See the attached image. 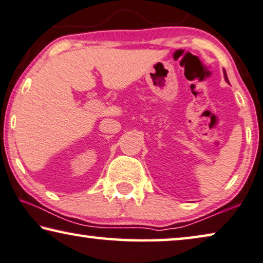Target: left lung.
I'll return each instance as SVG.
<instances>
[{
  "label": "left lung",
  "mask_w": 263,
  "mask_h": 263,
  "mask_svg": "<svg viewBox=\"0 0 263 263\" xmlns=\"http://www.w3.org/2000/svg\"><path fill=\"white\" fill-rule=\"evenodd\" d=\"M223 73H224V79H226V81L228 82V84H229V80H228V77H227V73H226V70H224V72H223Z\"/></svg>",
  "instance_id": "8db88e82"
}]
</instances>
